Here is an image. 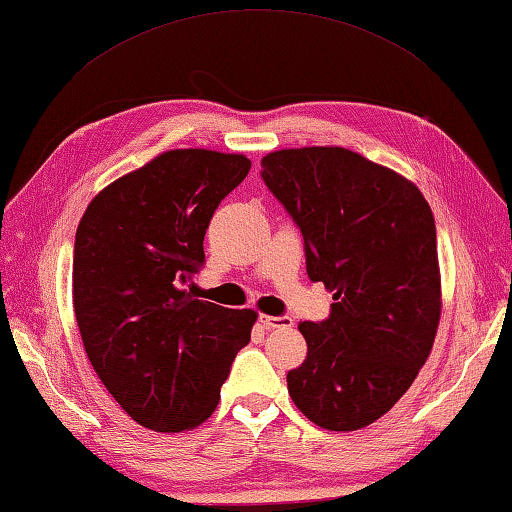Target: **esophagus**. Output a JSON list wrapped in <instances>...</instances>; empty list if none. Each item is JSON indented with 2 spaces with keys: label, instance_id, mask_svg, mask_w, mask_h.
I'll return each mask as SVG.
<instances>
[{
  "label": "esophagus",
  "instance_id": "esophagus-1",
  "mask_svg": "<svg viewBox=\"0 0 512 512\" xmlns=\"http://www.w3.org/2000/svg\"><path fill=\"white\" fill-rule=\"evenodd\" d=\"M260 325L265 329H289L294 325V320L289 316H260Z\"/></svg>",
  "mask_w": 512,
  "mask_h": 512
}]
</instances>
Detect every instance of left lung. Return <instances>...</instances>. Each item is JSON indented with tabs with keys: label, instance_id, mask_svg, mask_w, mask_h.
I'll use <instances>...</instances> for the list:
<instances>
[{
	"label": "left lung",
	"instance_id": "8db88e82",
	"mask_svg": "<svg viewBox=\"0 0 512 512\" xmlns=\"http://www.w3.org/2000/svg\"><path fill=\"white\" fill-rule=\"evenodd\" d=\"M260 168L305 238L309 278L336 300L325 322L298 325L307 358L287 373L289 395L322 429H364L433 349L442 276L431 205L402 174L338 145L269 152Z\"/></svg>",
	"mask_w": 512,
	"mask_h": 512
}]
</instances>
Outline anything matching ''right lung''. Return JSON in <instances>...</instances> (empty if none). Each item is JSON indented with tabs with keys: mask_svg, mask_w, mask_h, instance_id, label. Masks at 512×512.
<instances>
[{
	"mask_svg": "<svg viewBox=\"0 0 512 512\" xmlns=\"http://www.w3.org/2000/svg\"><path fill=\"white\" fill-rule=\"evenodd\" d=\"M245 154L168 150L92 198L72 258V305L92 369L145 429L183 433L221 400L254 309L194 296L205 229L241 183Z\"/></svg>",
	"mask_w": 512,
	"mask_h": 512,
	"instance_id": "add662e5",
	"label": "right lung"
}]
</instances>
